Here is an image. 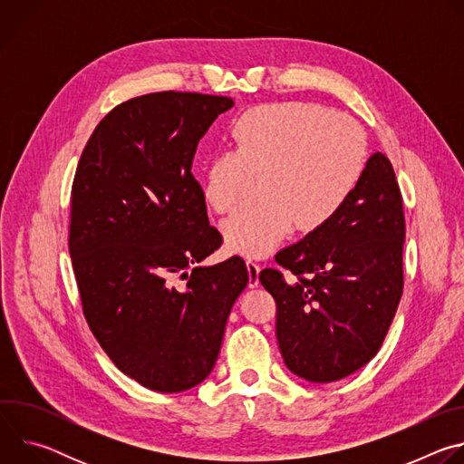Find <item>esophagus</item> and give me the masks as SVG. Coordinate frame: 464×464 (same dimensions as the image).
<instances>
[{
  "label": "esophagus",
  "instance_id": "34e87169",
  "mask_svg": "<svg viewBox=\"0 0 464 464\" xmlns=\"http://www.w3.org/2000/svg\"><path fill=\"white\" fill-rule=\"evenodd\" d=\"M246 266H247V274H249V288H255L258 286V272H260V266L253 260V258H247L246 260Z\"/></svg>",
  "mask_w": 464,
  "mask_h": 464
}]
</instances>
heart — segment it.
Masks as SVG:
<instances>
[{"mask_svg": "<svg viewBox=\"0 0 464 464\" xmlns=\"http://www.w3.org/2000/svg\"><path fill=\"white\" fill-rule=\"evenodd\" d=\"M229 140L231 150L208 161L202 192L211 209L227 213L260 178L262 202L222 224L227 246L247 256L279 247L295 224L306 233L328 224L365 172L362 126L312 102L251 108L233 122Z\"/></svg>", "mask_w": 464, "mask_h": 464, "instance_id": "b5f03b06", "label": "heart"}]
</instances>
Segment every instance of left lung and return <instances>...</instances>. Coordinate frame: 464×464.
<instances>
[{
  "mask_svg": "<svg viewBox=\"0 0 464 464\" xmlns=\"http://www.w3.org/2000/svg\"><path fill=\"white\" fill-rule=\"evenodd\" d=\"M404 206L391 161L374 152L342 211L276 255L285 274L258 281L277 304L286 367L314 383L342 380L380 351L404 288Z\"/></svg>",
  "mask_w": 464,
  "mask_h": 464,
  "instance_id": "8db88e82",
  "label": "left lung"
}]
</instances>
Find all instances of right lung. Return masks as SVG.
Returning a JSON list of instances; mask_svg holds the SVG:
<instances>
[{
    "label": "right lung",
    "instance_id": "1",
    "mask_svg": "<svg viewBox=\"0 0 464 464\" xmlns=\"http://www.w3.org/2000/svg\"><path fill=\"white\" fill-rule=\"evenodd\" d=\"M231 106L194 92L130 99L97 124L77 165L68 246L84 317L115 367L158 392L208 378L249 281L240 256L192 268L222 235L190 167Z\"/></svg>",
    "mask_w": 464,
    "mask_h": 464
}]
</instances>
